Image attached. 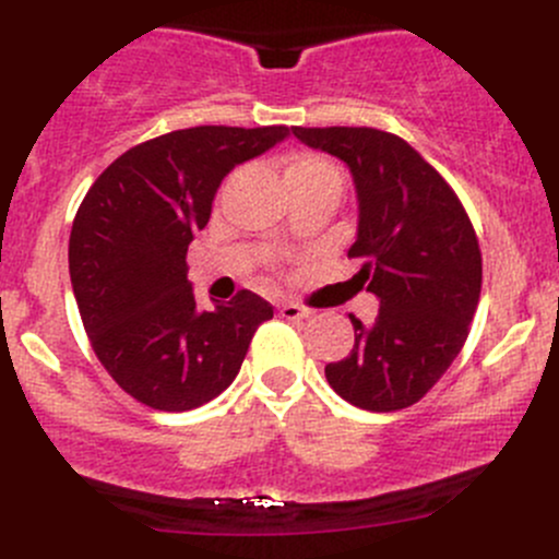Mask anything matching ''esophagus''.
<instances>
[{"label": "esophagus", "mask_w": 559, "mask_h": 559, "mask_svg": "<svg viewBox=\"0 0 559 559\" xmlns=\"http://www.w3.org/2000/svg\"><path fill=\"white\" fill-rule=\"evenodd\" d=\"M278 313L284 316V319H289V321H300V319H308V316H311V311H308V308L297 306V302H281Z\"/></svg>", "instance_id": "34e87169"}]
</instances>
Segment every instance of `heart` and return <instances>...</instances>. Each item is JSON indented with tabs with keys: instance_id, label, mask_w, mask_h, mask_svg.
I'll list each match as a JSON object with an SVG mask.
<instances>
[{
	"instance_id": "obj_1",
	"label": "heart",
	"mask_w": 559,
	"mask_h": 559,
	"mask_svg": "<svg viewBox=\"0 0 559 559\" xmlns=\"http://www.w3.org/2000/svg\"><path fill=\"white\" fill-rule=\"evenodd\" d=\"M284 183L289 186V191L311 189V186H324V183H337L341 186V173L332 162H326L324 156L316 154H295L289 156L284 167Z\"/></svg>"
}]
</instances>
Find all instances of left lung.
Here are the masks:
<instances>
[{"mask_svg": "<svg viewBox=\"0 0 559 559\" xmlns=\"http://www.w3.org/2000/svg\"><path fill=\"white\" fill-rule=\"evenodd\" d=\"M308 148L337 156L357 191L362 262L354 284L373 292L370 324L348 316L354 348L324 368L330 386L365 411L425 397L460 354L481 295V251L441 173L397 134L370 127H292Z\"/></svg>", "mask_w": 559, "mask_h": 559, "instance_id": "1", "label": "left lung"}]
</instances>
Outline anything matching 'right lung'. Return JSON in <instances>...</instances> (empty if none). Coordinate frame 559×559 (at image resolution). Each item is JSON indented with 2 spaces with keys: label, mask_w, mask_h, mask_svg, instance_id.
I'll use <instances>...</instances> for the list:
<instances>
[{
  "label": "right lung",
  "mask_w": 559,
  "mask_h": 559,
  "mask_svg": "<svg viewBox=\"0 0 559 559\" xmlns=\"http://www.w3.org/2000/svg\"><path fill=\"white\" fill-rule=\"evenodd\" d=\"M289 138L286 127H191L140 143L94 180L70 233V281L94 354L156 411H191L235 381L273 308L243 289L197 306L186 251L222 180Z\"/></svg>",
  "instance_id": "right-lung-1"
}]
</instances>
